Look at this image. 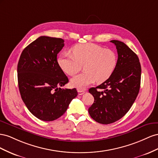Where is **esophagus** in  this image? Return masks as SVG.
I'll list each match as a JSON object with an SVG mask.
<instances>
[{
    "label": "esophagus",
    "mask_w": 158,
    "mask_h": 158,
    "mask_svg": "<svg viewBox=\"0 0 158 158\" xmlns=\"http://www.w3.org/2000/svg\"><path fill=\"white\" fill-rule=\"evenodd\" d=\"M77 92H78L79 95H82V94H83L85 93V91H83V90H80V89L77 90Z\"/></svg>",
    "instance_id": "esophagus-1"
}]
</instances>
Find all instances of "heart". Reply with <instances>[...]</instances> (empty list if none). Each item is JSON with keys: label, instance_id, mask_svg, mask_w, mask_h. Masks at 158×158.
<instances>
[{"label": "heart", "instance_id": "obj_1", "mask_svg": "<svg viewBox=\"0 0 158 158\" xmlns=\"http://www.w3.org/2000/svg\"><path fill=\"white\" fill-rule=\"evenodd\" d=\"M73 54L63 52L57 58L61 69L69 75L77 74L84 65V73L70 81L71 87L84 89L88 85L109 79L118 64L116 53L94 43L79 44L72 48Z\"/></svg>", "mask_w": 158, "mask_h": 158}]
</instances>
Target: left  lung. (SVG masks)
<instances>
[{"instance_id": "obj_1", "label": "left lung", "mask_w": 158, "mask_h": 158, "mask_svg": "<svg viewBox=\"0 0 158 158\" xmlns=\"http://www.w3.org/2000/svg\"><path fill=\"white\" fill-rule=\"evenodd\" d=\"M118 53V64L110 77L97 87L89 89L94 103L89 113L97 123L109 124L127 113L138 96L141 81L138 57L124 42L111 40Z\"/></svg>"}]
</instances>
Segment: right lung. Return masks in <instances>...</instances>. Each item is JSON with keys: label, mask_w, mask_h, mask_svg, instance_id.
I'll return each instance as SVG.
<instances>
[{"label": "right lung", "mask_w": 158, "mask_h": 158, "mask_svg": "<svg viewBox=\"0 0 158 158\" xmlns=\"http://www.w3.org/2000/svg\"><path fill=\"white\" fill-rule=\"evenodd\" d=\"M64 46L61 38L40 36L22 51L18 64L20 95L29 111L44 121L64 114L77 96L76 89H62L69 79L57 60Z\"/></svg>", "instance_id": "1"}]
</instances>
